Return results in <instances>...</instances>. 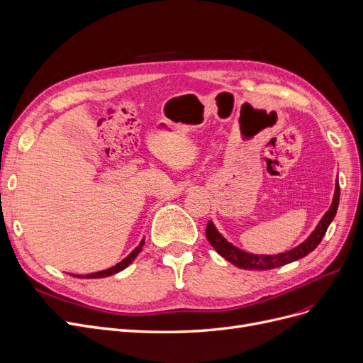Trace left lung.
I'll return each instance as SVG.
<instances>
[{"mask_svg": "<svg viewBox=\"0 0 363 363\" xmlns=\"http://www.w3.org/2000/svg\"><path fill=\"white\" fill-rule=\"evenodd\" d=\"M338 202H340V184H338V179H337L333 203L330 206V210H328L325 213V216L320 218L316 229L312 233H310V236L304 240V242H301L298 247L292 248L289 251H285V252H281V254L257 255V254H250V252L239 250L235 245H232L230 242H228V240L218 233V230L216 229L213 221H208V224H206V229H205L206 239L210 240V244L213 245V248L221 257L226 258L229 263H232L233 266H236L239 269H247V270L276 269V267L285 266V264L292 263L296 260H300V258H303L307 254L312 252L320 244V240L325 236L328 226H330L331 221L334 220V217L337 214Z\"/></svg>", "mask_w": 363, "mask_h": 363, "instance_id": "left-lung-1", "label": "left lung"}]
</instances>
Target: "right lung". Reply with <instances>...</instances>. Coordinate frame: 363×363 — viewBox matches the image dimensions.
Masks as SVG:
<instances>
[{"label":"right lung","instance_id":"obj_1","mask_svg":"<svg viewBox=\"0 0 363 363\" xmlns=\"http://www.w3.org/2000/svg\"><path fill=\"white\" fill-rule=\"evenodd\" d=\"M143 245H145V239H142V242H140L139 245H137V247L124 258L123 262H119L118 264H115V266H112V267H109V269H106V270L90 273V274H85V276H81V274H72V276H77V278H85V279H96V278H106V276L115 274V273H118V272H121V270H124L127 266H130V264L134 262V258L140 254Z\"/></svg>","mask_w":363,"mask_h":363}]
</instances>
